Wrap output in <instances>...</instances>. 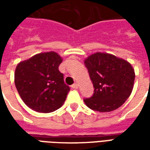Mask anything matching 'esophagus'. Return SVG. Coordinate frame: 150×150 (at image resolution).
Wrapping results in <instances>:
<instances>
[{"instance_id": "esophagus-1", "label": "esophagus", "mask_w": 150, "mask_h": 150, "mask_svg": "<svg viewBox=\"0 0 150 150\" xmlns=\"http://www.w3.org/2000/svg\"><path fill=\"white\" fill-rule=\"evenodd\" d=\"M79 88V84L78 83H75V84L71 85V88L72 89H77Z\"/></svg>"}]
</instances>
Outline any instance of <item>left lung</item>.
<instances>
[{
  "instance_id": "1",
  "label": "left lung",
  "mask_w": 150,
  "mask_h": 150,
  "mask_svg": "<svg viewBox=\"0 0 150 150\" xmlns=\"http://www.w3.org/2000/svg\"><path fill=\"white\" fill-rule=\"evenodd\" d=\"M94 87L93 96L84 99L92 110L108 112L122 105L132 93L135 72L125 59L108 53L97 52L84 60Z\"/></svg>"
}]
</instances>
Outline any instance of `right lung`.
Listing matches in <instances>:
<instances>
[{"label": "right lung", "instance_id": "add662e5", "mask_svg": "<svg viewBox=\"0 0 150 150\" xmlns=\"http://www.w3.org/2000/svg\"><path fill=\"white\" fill-rule=\"evenodd\" d=\"M62 62L59 54L50 51L18 63L14 73L15 86L30 108L48 113L57 110L65 102L70 88L59 70Z\"/></svg>", "mask_w": 150, "mask_h": 150}]
</instances>
